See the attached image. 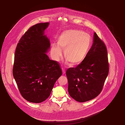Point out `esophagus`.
Listing matches in <instances>:
<instances>
[{"label":"esophagus","mask_w":125,"mask_h":125,"mask_svg":"<svg viewBox=\"0 0 125 125\" xmlns=\"http://www.w3.org/2000/svg\"><path fill=\"white\" fill-rule=\"evenodd\" d=\"M62 70L63 74H65V73H66V71H65V69H64V68H62Z\"/></svg>","instance_id":"obj_1"}]
</instances>
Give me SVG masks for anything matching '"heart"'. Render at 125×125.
<instances>
[{
	"mask_svg": "<svg viewBox=\"0 0 125 125\" xmlns=\"http://www.w3.org/2000/svg\"><path fill=\"white\" fill-rule=\"evenodd\" d=\"M91 37L88 33L78 30H69L63 31L57 40V45L53 44L51 53L54 60L58 61L64 50L65 58L71 65L81 63L86 57L92 45Z\"/></svg>",
	"mask_w": 125,
	"mask_h": 125,
	"instance_id": "1",
	"label": "heart"
}]
</instances>
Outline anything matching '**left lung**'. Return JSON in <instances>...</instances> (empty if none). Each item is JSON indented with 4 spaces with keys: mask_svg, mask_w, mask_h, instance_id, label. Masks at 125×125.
<instances>
[{
    "mask_svg": "<svg viewBox=\"0 0 125 125\" xmlns=\"http://www.w3.org/2000/svg\"><path fill=\"white\" fill-rule=\"evenodd\" d=\"M109 69L107 48L94 32V43L84 60L66 71L71 97L80 102L95 98L102 90Z\"/></svg>",
    "mask_w": 125,
    "mask_h": 125,
    "instance_id": "obj_1",
    "label": "left lung"
}]
</instances>
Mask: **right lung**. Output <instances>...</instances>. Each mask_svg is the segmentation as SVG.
I'll return each instance as SVG.
<instances>
[{
	"label": "right lung",
	"instance_id": "right-lung-1",
	"mask_svg": "<svg viewBox=\"0 0 125 125\" xmlns=\"http://www.w3.org/2000/svg\"><path fill=\"white\" fill-rule=\"evenodd\" d=\"M48 22L30 28L17 45L13 75L22 96L32 103H41L50 95L62 75L60 64L49 59L46 52L50 46L44 35Z\"/></svg>",
	"mask_w": 125,
	"mask_h": 125
}]
</instances>
